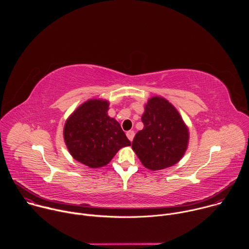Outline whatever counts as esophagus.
I'll return each instance as SVG.
<instances>
[{
    "mask_svg": "<svg viewBox=\"0 0 249 249\" xmlns=\"http://www.w3.org/2000/svg\"><path fill=\"white\" fill-rule=\"evenodd\" d=\"M126 135H127V137H128V139L132 142L133 141V139H134V136H135V132L134 131H128L127 133H126Z\"/></svg>",
    "mask_w": 249,
    "mask_h": 249,
    "instance_id": "obj_1",
    "label": "esophagus"
}]
</instances>
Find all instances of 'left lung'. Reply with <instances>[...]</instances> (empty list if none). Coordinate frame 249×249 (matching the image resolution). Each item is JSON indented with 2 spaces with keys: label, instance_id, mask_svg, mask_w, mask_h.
Masks as SVG:
<instances>
[{
  "label": "left lung",
  "instance_id": "8db88e82",
  "mask_svg": "<svg viewBox=\"0 0 249 249\" xmlns=\"http://www.w3.org/2000/svg\"><path fill=\"white\" fill-rule=\"evenodd\" d=\"M142 122L144 128L132 143L142 164L160 170L178 162L187 149L189 132L174 106L163 97L154 96L145 105Z\"/></svg>",
  "mask_w": 249,
  "mask_h": 249
}]
</instances>
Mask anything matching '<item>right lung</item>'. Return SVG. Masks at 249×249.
<instances>
[{"instance_id":"1","label":"right lung","mask_w":249,"mask_h":249,"mask_svg":"<svg viewBox=\"0 0 249 249\" xmlns=\"http://www.w3.org/2000/svg\"><path fill=\"white\" fill-rule=\"evenodd\" d=\"M108 106L107 100L89 99L65 123L64 140L71 156L91 168L106 165L121 148L131 145L120 124L108 116Z\"/></svg>"}]
</instances>
